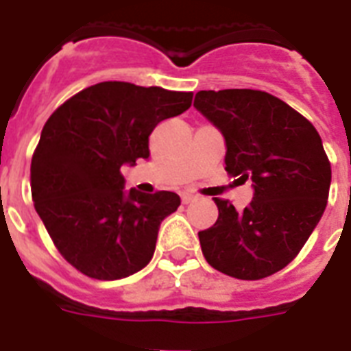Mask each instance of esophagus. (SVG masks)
Masks as SVG:
<instances>
[{
	"label": "esophagus",
	"instance_id": "34e87169",
	"mask_svg": "<svg viewBox=\"0 0 351 351\" xmlns=\"http://www.w3.org/2000/svg\"><path fill=\"white\" fill-rule=\"evenodd\" d=\"M193 200H197V195H191V193H184L182 195V204H191Z\"/></svg>",
	"mask_w": 351,
	"mask_h": 351
}]
</instances>
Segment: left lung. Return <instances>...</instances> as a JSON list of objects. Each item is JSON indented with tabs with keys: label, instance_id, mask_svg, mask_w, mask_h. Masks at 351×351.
I'll list each match as a JSON object with an SVG mask.
<instances>
[{
	"label": "left lung",
	"instance_id": "8db88e82",
	"mask_svg": "<svg viewBox=\"0 0 351 351\" xmlns=\"http://www.w3.org/2000/svg\"><path fill=\"white\" fill-rule=\"evenodd\" d=\"M193 106L222 132L226 171L253 182L244 211L213 198L219 219L198 231L204 256L230 277H269L299 255L326 209L332 165L321 136L264 90H200Z\"/></svg>",
	"mask_w": 351,
	"mask_h": 351
}]
</instances>
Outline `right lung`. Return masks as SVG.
Here are the masks:
<instances>
[{
  "label": "right lung",
  "instance_id": "add662e5",
  "mask_svg": "<svg viewBox=\"0 0 351 351\" xmlns=\"http://www.w3.org/2000/svg\"><path fill=\"white\" fill-rule=\"evenodd\" d=\"M193 93L101 82L52 112L30 164L34 208L78 271L117 280L153 258L162 220L180 197L123 191L121 165L149 158V134L191 107Z\"/></svg>",
  "mask_w": 351,
  "mask_h": 351
}]
</instances>
